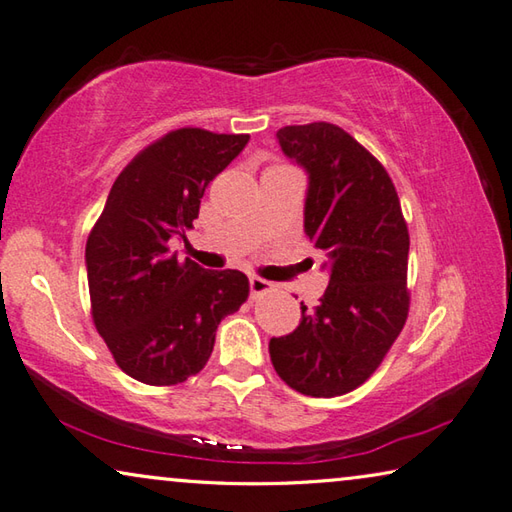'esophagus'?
<instances>
[{"mask_svg":"<svg viewBox=\"0 0 512 512\" xmlns=\"http://www.w3.org/2000/svg\"><path fill=\"white\" fill-rule=\"evenodd\" d=\"M248 286H250V295H253V297L264 295V293H268L270 288H273V284L266 282V279H262V277H250Z\"/></svg>","mask_w":512,"mask_h":512,"instance_id":"1","label":"esophagus"}]
</instances>
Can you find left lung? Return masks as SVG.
<instances>
[{"instance_id": "obj_1", "label": "left lung", "mask_w": 512, "mask_h": 512, "mask_svg": "<svg viewBox=\"0 0 512 512\" xmlns=\"http://www.w3.org/2000/svg\"><path fill=\"white\" fill-rule=\"evenodd\" d=\"M277 142L308 175L304 230L330 279L293 333L270 339V362L297 393L337 397L375 373L406 324L408 228L386 168L344 128L284 126Z\"/></svg>"}]
</instances>
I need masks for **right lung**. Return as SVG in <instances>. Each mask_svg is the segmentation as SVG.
Returning a JSON list of instances; mask_svg holds the SVG:
<instances>
[{"instance_id": "1", "label": "right lung", "mask_w": 512, "mask_h": 512, "mask_svg": "<svg viewBox=\"0 0 512 512\" xmlns=\"http://www.w3.org/2000/svg\"><path fill=\"white\" fill-rule=\"evenodd\" d=\"M250 135L179 128L144 148L110 188L86 242L90 306L117 366L148 386L182 384L215 346L219 322L248 297L239 270H206L170 253L186 242L206 186Z\"/></svg>"}]
</instances>
